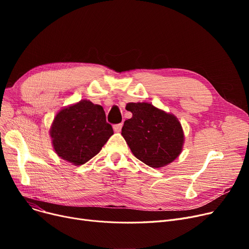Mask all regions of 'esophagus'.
I'll return each instance as SVG.
<instances>
[{
	"label": "esophagus",
	"instance_id": "obj_1",
	"mask_svg": "<svg viewBox=\"0 0 249 249\" xmlns=\"http://www.w3.org/2000/svg\"><path fill=\"white\" fill-rule=\"evenodd\" d=\"M122 126H123V124H122V123H119V124H115V125H113V129H114V131H115V132H120V131H121V129H122Z\"/></svg>",
	"mask_w": 249,
	"mask_h": 249
}]
</instances>
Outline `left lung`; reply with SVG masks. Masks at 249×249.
<instances>
[{"instance_id": "obj_1", "label": "left lung", "mask_w": 249, "mask_h": 249, "mask_svg": "<svg viewBox=\"0 0 249 249\" xmlns=\"http://www.w3.org/2000/svg\"><path fill=\"white\" fill-rule=\"evenodd\" d=\"M131 119L124 122L122 136L139 160L151 167L171 163L179 155L184 132L177 118L148 103H129Z\"/></svg>"}]
</instances>
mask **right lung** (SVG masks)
Segmentation results:
<instances>
[{
  "label": "right lung",
  "mask_w": 249,
  "mask_h": 249,
  "mask_svg": "<svg viewBox=\"0 0 249 249\" xmlns=\"http://www.w3.org/2000/svg\"><path fill=\"white\" fill-rule=\"evenodd\" d=\"M113 134L103 107L87 100L59 111L50 129L55 152L74 165L93 159Z\"/></svg>",
  "instance_id": "1"
}]
</instances>
